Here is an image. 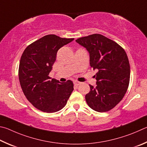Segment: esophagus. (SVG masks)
<instances>
[{"label":"esophagus","mask_w":147,"mask_h":147,"mask_svg":"<svg viewBox=\"0 0 147 147\" xmlns=\"http://www.w3.org/2000/svg\"><path fill=\"white\" fill-rule=\"evenodd\" d=\"M74 84H75L76 86H79V85H80V84H81V82L78 81H75L74 82Z\"/></svg>","instance_id":"obj_1"}]
</instances>
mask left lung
I'll use <instances>...</instances> for the list:
<instances>
[{
	"instance_id": "8db88e82",
	"label": "left lung",
	"mask_w": 147,
	"mask_h": 147,
	"mask_svg": "<svg viewBox=\"0 0 147 147\" xmlns=\"http://www.w3.org/2000/svg\"><path fill=\"white\" fill-rule=\"evenodd\" d=\"M76 42L90 53V64L98 72L96 86L89 84L85 96L88 106L95 111L105 112L116 106L127 91L130 69L128 59L121 46L101 34L79 38Z\"/></svg>"
}]
</instances>
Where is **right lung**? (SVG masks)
<instances>
[{
	"mask_svg": "<svg viewBox=\"0 0 147 147\" xmlns=\"http://www.w3.org/2000/svg\"><path fill=\"white\" fill-rule=\"evenodd\" d=\"M74 39L47 35L28 46L22 53L19 68L20 86L29 102L40 111H59L74 90L71 81L60 83L49 77L57 51Z\"/></svg>",
	"mask_w": 147,
	"mask_h": 147,
	"instance_id": "add662e5",
	"label": "right lung"
}]
</instances>
